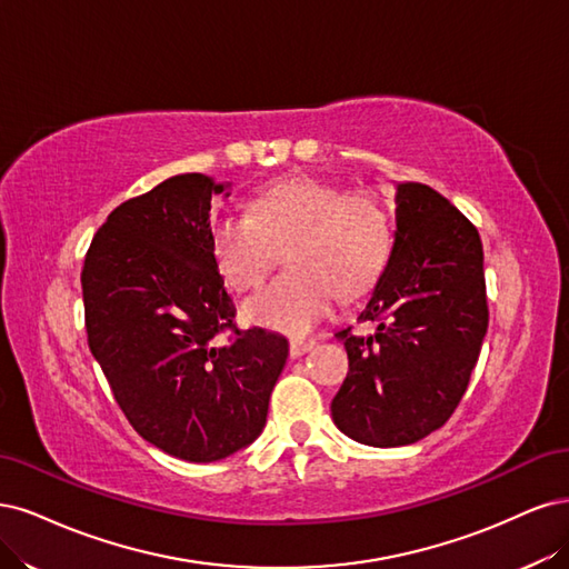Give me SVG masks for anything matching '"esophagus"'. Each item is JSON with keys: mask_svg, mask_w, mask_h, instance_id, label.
<instances>
[{"mask_svg": "<svg viewBox=\"0 0 569 569\" xmlns=\"http://www.w3.org/2000/svg\"><path fill=\"white\" fill-rule=\"evenodd\" d=\"M315 345H317L315 338H296V340H290V357L298 359L305 352H309Z\"/></svg>", "mask_w": 569, "mask_h": 569, "instance_id": "34e87169", "label": "esophagus"}]
</instances>
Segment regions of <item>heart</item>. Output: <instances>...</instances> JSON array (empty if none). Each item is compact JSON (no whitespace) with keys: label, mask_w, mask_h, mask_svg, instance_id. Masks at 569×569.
I'll return each mask as SVG.
<instances>
[{"label":"heart","mask_w":569,"mask_h":569,"mask_svg":"<svg viewBox=\"0 0 569 569\" xmlns=\"http://www.w3.org/2000/svg\"><path fill=\"white\" fill-rule=\"evenodd\" d=\"M395 227L385 200L366 189L345 191L315 177H290L262 189L250 217L212 222V254L227 283L258 290L281 252L288 269L252 298L248 321L290 336L307 333L338 298H357L382 273Z\"/></svg>","instance_id":"b5f03b06"}]
</instances>
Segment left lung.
<instances>
[{
  "label": "left lung",
  "instance_id": "8db88e82",
  "mask_svg": "<svg viewBox=\"0 0 569 569\" xmlns=\"http://www.w3.org/2000/svg\"><path fill=\"white\" fill-rule=\"evenodd\" d=\"M392 254L359 321L336 333L350 371L333 423L361 445L405 447L442 428L466 395L489 323L482 241L470 219L426 184L397 187Z\"/></svg>",
  "mask_w": 569,
  "mask_h": 569
}]
</instances>
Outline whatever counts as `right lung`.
<instances>
[{
	"label": "right lung",
	"instance_id": "obj_1",
	"mask_svg": "<svg viewBox=\"0 0 569 569\" xmlns=\"http://www.w3.org/2000/svg\"><path fill=\"white\" fill-rule=\"evenodd\" d=\"M208 174L164 179L124 200L82 267L89 350L130 426L164 453L210 463L267 423L288 340L241 331L212 254Z\"/></svg>",
	"mask_w": 569,
	"mask_h": 569
}]
</instances>
